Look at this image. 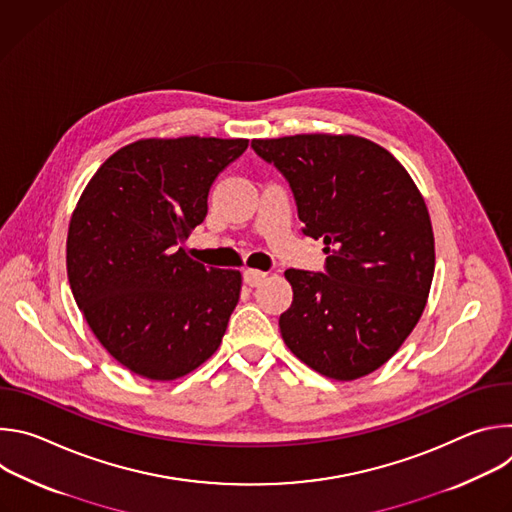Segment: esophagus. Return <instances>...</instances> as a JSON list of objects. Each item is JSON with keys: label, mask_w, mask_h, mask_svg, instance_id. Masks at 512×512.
<instances>
[{"label": "esophagus", "mask_w": 512, "mask_h": 512, "mask_svg": "<svg viewBox=\"0 0 512 512\" xmlns=\"http://www.w3.org/2000/svg\"><path fill=\"white\" fill-rule=\"evenodd\" d=\"M265 277H267V273H263V271H259V269H245V271H243V281H245V285H249V287H257Z\"/></svg>", "instance_id": "1"}]
</instances>
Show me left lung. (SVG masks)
Masks as SVG:
<instances>
[{
    "mask_svg": "<svg viewBox=\"0 0 512 512\" xmlns=\"http://www.w3.org/2000/svg\"><path fill=\"white\" fill-rule=\"evenodd\" d=\"M289 182L304 235L324 239L326 273L287 269L294 302L279 316L287 348L316 373L354 381L401 348L419 322L435 269L425 200L379 143L300 133L253 139Z\"/></svg>",
    "mask_w": 512,
    "mask_h": 512,
    "instance_id": "left-lung-1",
    "label": "left lung"
}]
</instances>
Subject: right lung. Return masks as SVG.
<instances>
[{
  "mask_svg": "<svg viewBox=\"0 0 512 512\" xmlns=\"http://www.w3.org/2000/svg\"><path fill=\"white\" fill-rule=\"evenodd\" d=\"M247 145L241 137L137 139L103 162L72 212V296L103 348L143 379H180L223 342L241 273L206 267L178 245L204 221L214 178Z\"/></svg>",
  "mask_w": 512,
  "mask_h": 512,
  "instance_id": "obj_1",
  "label": "right lung"
}]
</instances>
